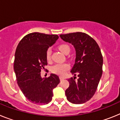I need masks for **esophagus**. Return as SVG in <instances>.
Instances as JSON below:
<instances>
[{"label":"esophagus","mask_w":120,"mask_h":120,"mask_svg":"<svg viewBox=\"0 0 120 120\" xmlns=\"http://www.w3.org/2000/svg\"><path fill=\"white\" fill-rule=\"evenodd\" d=\"M59 78H60V80H64V78L63 77H61V76H60V77H59Z\"/></svg>","instance_id":"34e87169"}]
</instances>
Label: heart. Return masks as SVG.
I'll return each instance as SVG.
<instances>
[{
    "label": "heart",
    "mask_w": 120,
    "mask_h": 120,
    "mask_svg": "<svg viewBox=\"0 0 120 120\" xmlns=\"http://www.w3.org/2000/svg\"><path fill=\"white\" fill-rule=\"evenodd\" d=\"M59 49L61 52L64 54L69 52V51H70V48L69 47V46L66 44L60 45L59 46ZM51 49L50 48L48 49L46 52V60L48 61H49L51 60ZM69 68H70V66L68 63H58V64L53 65L51 68V71L54 74L59 75H63L65 74L66 71L69 69Z\"/></svg>",
    "instance_id": "1"
}]
</instances>
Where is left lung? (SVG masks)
Returning <instances> with one entry per match:
<instances>
[{
	"label": "left lung",
	"instance_id": "obj_1",
	"mask_svg": "<svg viewBox=\"0 0 120 120\" xmlns=\"http://www.w3.org/2000/svg\"><path fill=\"white\" fill-rule=\"evenodd\" d=\"M63 41L71 43L75 50V60L71 73L76 77L68 79L69 86L65 90L68 100L73 104H82L94 95L101 77L103 59L95 40L84 33L61 34Z\"/></svg>",
	"mask_w": 120,
	"mask_h": 120
}]
</instances>
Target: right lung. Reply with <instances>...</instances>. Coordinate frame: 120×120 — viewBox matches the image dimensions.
I'll return each instance as SVG.
<instances>
[{"instance_id": "obj_1", "label": "right lung", "mask_w": 120, "mask_h": 120, "mask_svg": "<svg viewBox=\"0 0 120 120\" xmlns=\"http://www.w3.org/2000/svg\"><path fill=\"white\" fill-rule=\"evenodd\" d=\"M59 38L55 34L33 33L20 40L15 52L14 69L22 93L31 103L45 105L52 100V90L60 83L57 75L41 78V70L47 65L46 52Z\"/></svg>"}]
</instances>
